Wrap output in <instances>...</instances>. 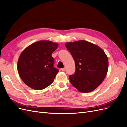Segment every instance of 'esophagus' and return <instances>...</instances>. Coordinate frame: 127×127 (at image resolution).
<instances>
[{
	"mask_svg": "<svg viewBox=\"0 0 127 127\" xmlns=\"http://www.w3.org/2000/svg\"><path fill=\"white\" fill-rule=\"evenodd\" d=\"M61 71H64L65 70H66V68H61Z\"/></svg>",
	"mask_w": 127,
	"mask_h": 127,
	"instance_id": "34e87169",
	"label": "esophagus"
}]
</instances>
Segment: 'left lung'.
Here are the masks:
<instances>
[{
    "mask_svg": "<svg viewBox=\"0 0 127 127\" xmlns=\"http://www.w3.org/2000/svg\"><path fill=\"white\" fill-rule=\"evenodd\" d=\"M65 46L75 63V72L69 76L71 84L82 93L94 91L102 83L108 70V59L104 51L84 40L67 42Z\"/></svg>",
    "mask_w": 127,
    "mask_h": 127,
    "instance_id": "left-lung-1",
    "label": "left lung"
}]
</instances>
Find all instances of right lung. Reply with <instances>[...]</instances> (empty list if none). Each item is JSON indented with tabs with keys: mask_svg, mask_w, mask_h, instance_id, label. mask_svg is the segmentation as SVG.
<instances>
[{
	"mask_svg": "<svg viewBox=\"0 0 127 127\" xmlns=\"http://www.w3.org/2000/svg\"><path fill=\"white\" fill-rule=\"evenodd\" d=\"M58 44L42 40L25 49L19 57L17 70L21 78L29 87L35 90L47 87L54 81L58 69L53 67L51 55Z\"/></svg>",
	"mask_w": 127,
	"mask_h": 127,
	"instance_id": "obj_1",
	"label": "right lung"
}]
</instances>
